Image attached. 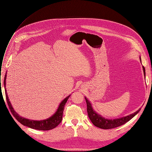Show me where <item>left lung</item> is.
<instances>
[{"instance_id":"8db88e82","label":"left lung","mask_w":152,"mask_h":152,"mask_svg":"<svg viewBox=\"0 0 152 152\" xmlns=\"http://www.w3.org/2000/svg\"><path fill=\"white\" fill-rule=\"evenodd\" d=\"M140 59L141 62V57H140ZM142 70H143L144 75L145 77V68L143 66H142ZM85 99L87 103V113H88V116H89V118H90L91 121L95 126L101 129H110L115 128L123 125V124H126L128 121H129L131 119L134 117L137 113H138V112L141 110V109H139L136 112L133 113L131 115H129L127 116L122 117L121 118H113V119L105 118L104 117H102L101 115L98 114L95 111V110L93 109L92 104L88 100V99H87L86 97H85Z\"/></svg>"}]
</instances>
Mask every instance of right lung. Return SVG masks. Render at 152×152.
<instances>
[{
    "label": "right lung",
    "mask_w": 152,
    "mask_h": 152,
    "mask_svg": "<svg viewBox=\"0 0 152 152\" xmlns=\"http://www.w3.org/2000/svg\"><path fill=\"white\" fill-rule=\"evenodd\" d=\"M6 77H7V72L5 75V77H4V87H5V93H6L7 102L9 106V108H10V109L11 110V113H12L14 117L16 118V119L18 122H20L23 126L28 127L31 129H34L40 130V131H48V130L53 129L55 128L59 125V123H60L62 121L63 113L64 108H65V105L67 102V100L68 99L69 97H70L71 95H68L62 101V102L60 103V104H59V107L56 112H55L52 116H50L48 118L44 119V120H41V121L30 120V119L26 118L25 117H23L19 115V114H18L12 108V106L11 105V103L10 102V99H9L6 89Z\"/></svg>",
    "instance_id": "add662e5"
}]
</instances>
